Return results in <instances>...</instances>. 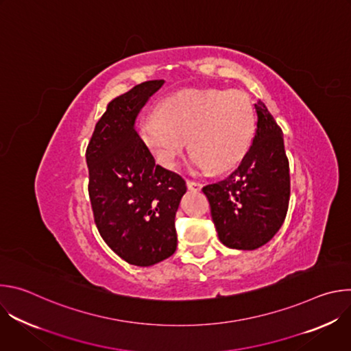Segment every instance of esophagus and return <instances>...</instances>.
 Instances as JSON below:
<instances>
[{
    "label": "esophagus",
    "instance_id": "34e87169",
    "mask_svg": "<svg viewBox=\"0 0 351 351\" xmlns=\"http://www.w3.org/2000/svg\"><path fill=\"white\" fill-rule=\"evenodd\" d=\"M186 184H187L189 190H193V191H198V190H202V187H203L202 183H199V182H193V180H187Z\"/></svg>",
    "mask_w": 351,
    "mask_h": 351
}]
</instances>
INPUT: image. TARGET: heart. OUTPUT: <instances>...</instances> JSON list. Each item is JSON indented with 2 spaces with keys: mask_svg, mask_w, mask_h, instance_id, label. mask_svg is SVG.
<instances>
[{
  "mask_svg": "<svg viewBox=\"0 0 351 351\" xmlns=\"http://www.w3.org/2000/svg\"><path fill=\"white\" fill-rule=\"evenodd\" d=\"M256 130L253 107L241 93L182 90L165 97L157 114L144 117L138 134L158 164L172 169L190 141L195 169L222 172L237 165Z\"/></svg>",
  "mask_w": 351,
  "mask_h": 351,
  "instance_id": "b5f03b06",
  "label": "heart"
}]
</instances>
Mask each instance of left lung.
Wrapping results in <instances>:
<instances>
[{
    "label": "left lung",
    "mask_w": 351,
    "mask_h": 351,
    "mask_svg": "<svg viewBox=\"0 0 351 351\" xmlns=\"http://www.w3.org/2000/svg\"><path fill=\"white\" fill-rule=\"evenodd\" d=\"M257 130L237 169L203 187L218 237L229 248L256 250L280 229L290 197L283 133L263 101L254 104Z\"/></svg>",
    "instance_id": "8db88e82"
}]
</instances>
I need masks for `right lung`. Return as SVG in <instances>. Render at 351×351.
I'll list each match as a JSON object with an SVG mask.
<instances>
[{
	"label": "right lung",
	"instance_id": "obj_1",
	"mask_svg": "<svg viewBox=\"0 0 351 351\" xmlns=\"http://www.w3.org/2000/svg\"><path fill=\"white\" fill-rule=\"evenodd\" d=\"M164 83L143 82L115 97L86 149L97 229L114 253L137 267L175 253V217L187 189L180 175L156 164L134 128L141 108Z\"/></svg>",
	"mask_w": 351,
	"mask_h": 351
}]
</instances>
